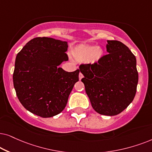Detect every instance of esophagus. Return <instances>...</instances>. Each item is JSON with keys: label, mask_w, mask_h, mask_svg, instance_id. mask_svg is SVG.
<instances>
[{"label": "esophagus", "mask_w": 152, "mask_h": 152, "mask_svg": "<svg viewBox=\"0 0 152 152\" xmlns=\"http://www.w3.org/2000/svg\"><path fill=\"white\" fill-rule=\"evenodd\" d=\"M83 77V74H81V73H80V74H79V79L81 80V78H82Z\"/></svg>", "instance_id": "esophagus-1"}]
</instances>
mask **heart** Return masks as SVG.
<instances>
[{
    "instance_id": "heart-1",
    "label": "heart",
    "mask_w": 152,
    "mask_h": 152,
    "mask_svg": "<svg viewBox=\"0 0 152 152\" xmlns=\"http://www.w3.org/2000/svg\"><path fill=\"white\" fill-rule=\"evenodd\" d=\"M72 55L78 61L86 60L90 65L98 64L104 56V50L100 46H94L88 44H80L72 50Z\"/></svg>"
}]
</instances>
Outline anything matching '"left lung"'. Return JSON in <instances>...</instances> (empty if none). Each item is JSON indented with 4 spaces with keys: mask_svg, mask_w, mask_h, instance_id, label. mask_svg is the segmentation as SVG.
Instances as JSON below:
<instances>
[{
    "mask_svg": "<svg viewBox=\"0 0 152 152\" xmlns=\"http://www.w3.org/2000/svg\"><path fill=\"white\" fill-rule=\"evenodd\" d=\"M108 55L94 65L81 64V81L92 108L101 115L120 114L133 102L138 82L136 58L120 41L107 40Z\"/></svg>",
    "mask_w": 152,
    "mask_h": 152,
    "instance_id": "obj_1",
    "label": "left lung"
}]
</instances>
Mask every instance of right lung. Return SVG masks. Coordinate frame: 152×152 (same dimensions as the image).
Here are the masks:
<instances>
[{
  "label": "right lung",
  "instance_id": "1",
  "mask_svg": "<svg viewBox=\"0 0 152 152\" xmlns=\"http://www.w3.org/2000/svg\"><path fill=\"white\" fill-rule=\"evenodd\" d=\"M67 42L36 37L17 54L13 83L26 110L42 117H51L65 108L80 70L68 72L59 65L67 61Z\"/></svg>",
  "mask_w": 152,
  "mask_h": 152
}]
</instances>
